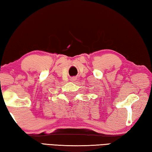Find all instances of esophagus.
<instances>
[{"label":"esophagus","instance_id":"1","mask_svg":"<svg viewBox=\"0 0 152 152\" xmlns=\"http://www.w3.org/2000/svg\"><path fill=\"white\" fill-rule=\"evenodd\" d=\"M71 80L72 81H74L77 80V77H72V78L71 79Z\"/></svg>","mask_w":152,"mask_h":152}]
</instances>
